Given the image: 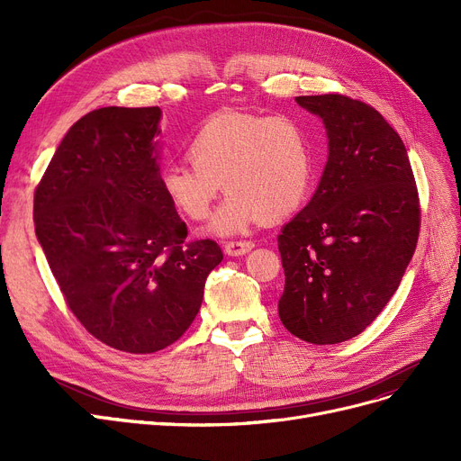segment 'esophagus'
<instances>
[{
    "instance_id": "obj_1",
    "label": "esophagus",
    "mask_w": 461,
    "mask_h": 461,
    "mask_svg": "<svg viewBox=\"0 0 461 461\" xmlns=\"http://www.w3.org/2000/svg\"><path fill=\"white\" fill-rule=\"evenodd\" d=\"M254 249L252 240H228L224 245V252L228 256H243Z\"/></svg>"
}]
</instances>
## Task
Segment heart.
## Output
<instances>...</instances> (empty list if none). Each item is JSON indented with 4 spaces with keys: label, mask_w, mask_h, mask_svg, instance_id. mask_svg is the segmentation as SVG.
<instances>
[{
    "label": "heart",
    "mask_w": 461,
    "mask_h": 461,
    "mask_svg": "<svg viewBox=\"0 0 461 461\" xmlns=\"http://www.w3.org/2000/svg\"><path fill=\"white\" fill-rule=\"evenodd\" d=\"M186 158L164 166L162 192L179 212L203 221L224 185L228 196L211 224L221 235L295 212L312 188L308 134L289 115L216 113L186 143Z\"/></svg>",
    "instance_id": "obj_1"
}]
</instances>
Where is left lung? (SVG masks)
Instances as JSON below:
<instances>
[{"label":"left lung","instance_id":"left-lung-1","mask_svg":"<svg viewBox=\"0 0 461 461\" xmlns=\"http://www.w3.org/2000/svg\"><path fill=\"white\" fill-rule=\"evenodd\" d=\"M323 119L329 158L308 205L278 235V316L310 344L360 334L391 301L415 254L420 203L398 132L346 95L297 96Z\"/></svg>","mask_w":461,"mask_h":461}]
</instances>
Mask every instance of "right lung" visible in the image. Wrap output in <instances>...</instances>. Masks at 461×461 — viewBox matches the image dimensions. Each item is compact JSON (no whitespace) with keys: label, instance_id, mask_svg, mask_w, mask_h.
<instances>
[{"label":"right lung","instance_id":"1","mask_svg":"<svg viewBox=\"0 0 461 461\" xmlns=\"http://www.w3.org/2000/svg\"><path fill=\"white\" fill-rule=\"evenodd\" d=\"M160 108L93 110L68 129L35 188L39 243L67 306L127 353L177 342L200 312L214 240H186L160 186Z\"/></svg>","mask_w":461,"mask_h":461}]
</instances>
